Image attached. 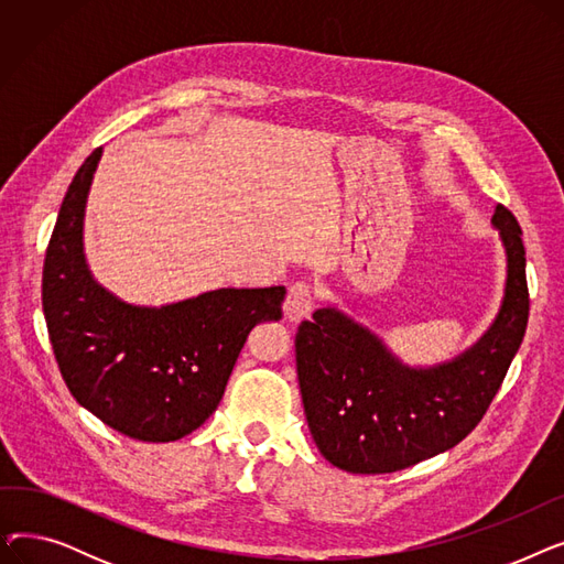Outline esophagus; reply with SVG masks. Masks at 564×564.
<instances>
[{
  "instance_id": "esophagus-1",
  "label": "esophagus",
  "mask_w": 564,
  "mask_h": 564,
  "mask_svg": "<svg viewBox=\"0 0 564 564\" xmlns=\"http://www.w3.org/2000/svg\"><path fill=\"white\" fill-rule=\"evenodd\" d=\"M313 311V292L304 283H294L288 290V297L283 302V315L288 322L297 324L304 317H308Z\"/></svg>"
}]
</instances>
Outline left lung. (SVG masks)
Listing matches in <instances>:
<instances>
[{
    "label": "left lung",
    "mask_w": 564,
    "mask_h": 564,
    "mask_svg": "<svg viewBox=\"0 0 564 564\" xmlns=\"http://www.w3.org/2000/svg\"><path fill=\"white\" fill-rule=\"evenodd\" d=\"M491 226L506 251V288L489 329L434 366H409L336 304L300 324L297 375L322 457L347 473H393L455 448L498 393L528 324L525 249L508 207Z\"/></svg>",
    "instance_id": "obj_1"
}]
</instances>
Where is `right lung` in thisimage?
<instances>
[{
  "label": "right lung",
  "mask_w": 564,
  "mask_h": 564,
  "mask_svg": "<svg viewBox=\"0 0 564 564\" xmlns=\"http://www.w3.org/2000/svg\"><path fill=\"white\" fill-rule=\"evenodd\" d=\"M102 148L75 173L43 267V313L73 398L111 430L166 443L213 416L260 322H279L285 288H217L162 306L118 297L91 272L84 215Z\"/></svg>",
  "instance_id": "1"
}]
</instances>
